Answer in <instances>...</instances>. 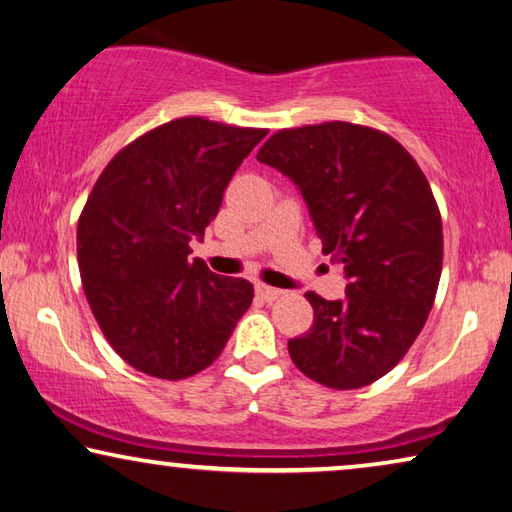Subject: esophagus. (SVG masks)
Here are the masks:
<instances>
[{
    "instance_id": "1",
    "label": "esophagus",
    "mask_w": 512,
    "mask_h": 512,
    "mask_svg": "<svg viewBox=\"0 0 512 512\" xmlns=\"http://www.w3.org/2000/svg\"><path fill=\"white\" fill-rule=\"evenodd\" d=\"M255 291H257V296L264 300V303H273V300H278L282 296L280 289L269 287V285H257Z\"/></svg>"
}]
</instances>
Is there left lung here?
I'll list each match as a JSON object with an SVG mask.
<instances>
[{
	"label": "left lung",
	"instance_id": "1",
	"mask_svg": "<svg viewBox=\"0 0 512 512\" xmlns=\"http://www.w3.org/2000/svg\"><path fill=\"white\" fill-rule=\"evenodd\" d=\"M257 161L294 180L346 298L307 291L312 328L289 355L314 383L360 389L403 360L424 328L442 273V216L426 175L392 136L332 120L280 129Z\"/></svg>",
	"mask_w": 512,
	"mask_h": 512
}]
</instances>
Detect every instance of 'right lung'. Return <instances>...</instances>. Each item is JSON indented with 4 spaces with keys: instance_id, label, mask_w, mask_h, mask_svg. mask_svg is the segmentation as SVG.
<instances>
[{
    "instance_id": "right-lung-1",
    "label": "right lung",
    "mask_w": 512,
    "mask_h": 512,
    "mask_svg": "<svg viewBox=\"0 0 512 512\" xmlns=\"http://www.w3.org/2000/svg\"><path fill=\"white\" fill-rule=\"evenodd\" d=\"M269 134L175 118L113 154L77 223L81 285L102 335L129 367L161 380L207 369L253 303L243 278L189 259L223 191Z\"/></svg>"
}]
</instances>
